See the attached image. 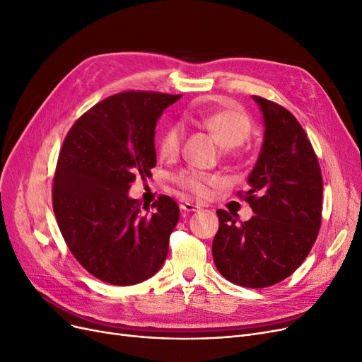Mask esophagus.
Here are the masks:
<instances>
[{
  "instance_id": "34e87169",
  "label": "esophagus",
  "mask_w": 362,
  "mask_h": 362,
  "mask_svg": "<svg viewBox=\"0 0 362 362\" xmlns=\"http://www.w3.org/2000/svg\"><path fill=\"white\" fill-rule=\"evenodd\" d=\"M180 209H182L183 211H197V210L199 209V206H198V204H194V203H189V202H183V203L180 204Z\"/></svg>"
}]
</instances>
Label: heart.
Returning a JSON list of instances; mask_svg holds the SVG:
<instances>
[{
  "instance_id": "obj_1",
  "label": "heart",
  "mask_w": 362,
  "mask_h": 362,
  "mask_svg": "<svg viewBox=\"0 0 362 362\" xmlns=\"http://www.w3.org/2000/svg\"><path fill=\"white\" fill-rule=\"evenodd\" d=\"M186 119L189 122L207 129L213 139L223 147H237L243 144L252 134L253 125L250 117L240 109L234 107H222L215 109L209 105H195ZM185 140V127L180 122H171L163 131L158 143L159 158L171 160L180 153ZM180 188L194 197L206 198L211 189L218 186L219 179L213 174L198 170H183L174 177Z\"/></svg>"
}]
</instances>
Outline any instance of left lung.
I'll return each mask as SVG.
<instances>
[{"label": "left lung", "mask_w": 362, "mask_h": 362, "mask_svg": "<svg viewBox=\"0 0 362 362\" xmlns=\"http://www.w3.org/2000/svg\"><path fill=\"white\" fill-rule=\"evenodd\" d=\"M264 115V143L250 189L238 192L252 207L237 223L218 210L211 253L219 273L245 288H267L296 272L312 250L322 222V173L305 131L280 104L253 95Z\"/></svg>", "instance_id": "left-lung-1"}]
</instances>
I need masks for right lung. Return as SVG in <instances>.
<instances>
[{
  "label": "right lung",
  "mask_w": 362,
  "mask_h": 362,
  "mask_svg": "<svg viewBox=\"0 0 362 362\" xmlns=\"http://www.w3.org/2000/svg\"><path fill=\"white\" fill-rule=\"evenodd\" d=\"M182 95L124 90L80 116L62 143L52 204L73 257L105 284L129 286L163 267L179 221L168 195L143 206L128 197L137 177L156 165L155 127Z\"/></svg>",
  "instance_id": "add662e5"
}]
</instances>
